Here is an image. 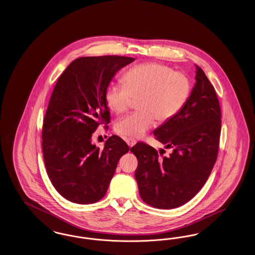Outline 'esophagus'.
Here are the masks:
<instances>
[{"instance_id":"1","label":"esophagus","mask_w":255,"mask_h":255,"mask_svg":"<svg viewBox=\"0 0 255 255\" xmlns=\"http://www.w3.org/2000/svg\"><path fill=\"white\" fill-rule=\"evenodd\" d=\"M125 141H126V143L128 144L129 147H133V146L136 143V140H135L134 138H132V137H127V138H125Z\"/></svg>"}]
</instances>
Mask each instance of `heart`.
Returning a JSON list of instances; mask_svg holds the SVG:
<instances>
[{
  "label": "heart",
  "mask_w": 255,
  "mask_h": 255,
  "mask_svg": "<svg viewBox=\"0 0 255 255\" xmlns=\"http://www.w3.org/2000/svg\"><path fill=\"white\" fill-rule=\"evenodd\" d=\"M123 85L111 83L105 93L110 109L122 115L137 99L138 111L117 123V133L127 137H140L150 130L155 120L168 122L185 106L191 94V82L169 66L151 62L129 69L122 77Z\"/></svg>",
  "instance_id": "heart-1"
}]
</instances>
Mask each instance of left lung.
<instances>
[{
    "label": "left lung",
    "mask_w": 255,
    "mask_h": 255,
    "mask_svg": "<svg viewBox=\"0 0 255 255\" xmlns=\"http://www.w3.org/2000/svg\"><path fill=\"white\" fill-rule=\"evenodd\" d=\"M221 123L215 89L197 66L196 84L185 106L154 132L157 140L172 149L169 156L160 158L143 142L131 148L138 161L134 176L143 202L176 208L202 189L217 159Z\"/></svg>",
    "instance_id": "8db88e82"
}]
</instances>
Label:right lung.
Masks as SVG:
<instances>
[{"label": "right lung", "instance_id": "add662e5", "mask_svg": "<svg viewBox=\"0 0 255 255\" xmlns=\"http://www.w3.org/2000/svg\"><path fill=\"white\" fill-rule=\"evenodd\" d=\"M133 60L119 55L77 58L53 89L43 122L44 161L54 188L73 203L89 205L102 199L120 158L129 151L118 135L110 136L103 150L91 137L99 125L108 129L106 89L114 75Z\"/></svg>", "mask_w": 255, "mask_h": 255}]
</instances>
